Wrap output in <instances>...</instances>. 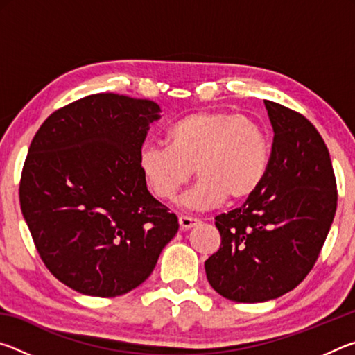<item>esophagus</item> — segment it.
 <instances>
[{"label": "esophagus", "mask_w": 355, "mask_h": 355, "mask_svg": "<svg viewBox=\"0 0 355 355\" xmlns=\"http://www.w3.org/2000/svg\"><path fill=\"white\" fill-rule=\"evenodd\" d=\"M178 222H180V227H182L183 230H189V228L196 227L197 224H199L200 220L197 218H191V216H180Z\"/></svg>", "instance_id": "obj_1"}]
</instances>
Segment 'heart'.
<instances>
[{
  "label": "heart",
  "instance_id": "1",
  "mask_svg": "<svg viewBox=\"0 0 355 355\" xmlns=\"http://www.w3.org/2000/svg\"><path fill=\"white\" fill-rule=\"evenodd\" d=\"M271 144L260 125L245 116L200 111L173 122L167 146L146 144L137 156L141 175L156 199L169 202L200 177L182 203L192 209L219 207L227 197L244 200L266 177Z\"/></svg>",
  "mask_w": 355,
  "mask_h": 355
}]
</instances>
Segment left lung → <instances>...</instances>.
Here are the masks:
<instances>
[{
	"mask_svg": "<svg viewBox=\"0 0 355 355\" xmlns=\"http://www.w3.org/2000/svg\"><path fill=\"white\" fill-rule=\"evenodd\" d=\"M264 106L274 130L266 177L241 207L216 216L220 248L205 261L209 285L244 304L280 297L307 277L338 200L329 150L310 120Z\"/></svg>",
	"mask_w": 355,
	"mask_h": 355,
	"instance_id": "1",
	"label": "left lung"
}]
</instances>
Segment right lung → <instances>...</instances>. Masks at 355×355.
Returning <instances> with one entry per match:
<instances>
[{
	"mask_svg": "<svg viewBox=\"0 0 355 355\" xmlns=\"http://www.w3.org/2000/svg\"><path fill=\"white\" fill-rule=\"evenodd\" d=\"M152 100L95 94L51 114L28 150L20 207L42 261L78 293L116 297L139 286L178 232L150 194L137 156Z\"/></svg>",
	"mask_w": 355,
	"mask_h": 355,
	"instance_id": "add662e5",
	"label": "right lung"
}]
</instances>
